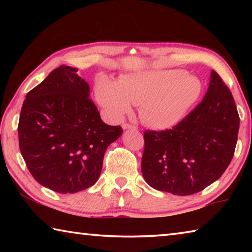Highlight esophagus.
I'll return each mask as SVG.
<instances>
[{"label":"esophagus","mask_w":252,"mask_h":252,"mask_svg":"<svg viewBox=\"0 0 252 252\" xmlns=\"http://www.w3.org/2000/svg\"><path fill=\"white\" fill-rule=\"evenodd\" d=\"M122 127L123 129H136V126H133V125H130V123H123L122 125Z\"/></svg>","instance_id":"1"}]
</instances>
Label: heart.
I'll return each mask as SVG.
<instances>
[{
    "instance_id": "1",
    "label": "heart",
    "mask_w": 252,
    "mask_h": 252,
    "mask_svg": "<svg viewBox=\"0 0 252 252\" xmlns=\"http://www.w3.org/2000/svg\"><path fill=\"white\" fill-rule=\"evenodd\" d=\"M201 92V81L181 69L123 75L119 84L102 79L95 89L97 101L113 119L119 120L130 113L132 104H141L142 121L159 130L177 126Z\"/></svg>"
}]
</instances>
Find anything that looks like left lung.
<instances>
[{
	"instance_id": "left-lung-1",
	"label": "left lung",
	"mask_w": 252,
	"mask_h": 252,
	"mask_svg": "<svg viewBox=\"0 0 252 252\" xmlns=\"http://www.w3.org/2000/svg\"><path fill=\"white\" fill-rule=\"evenodd\" d=\"M239 114L231 91L211 72L203 100L177 126L146 130L141 170L156 190L197 193L222 176L236 149Z\"/></svg>"
}]
</instances>
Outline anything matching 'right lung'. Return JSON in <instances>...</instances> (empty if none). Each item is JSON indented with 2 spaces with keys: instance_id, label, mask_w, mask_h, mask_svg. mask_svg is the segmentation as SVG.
<instances>
[{
  "instance_id": "add662e5",
  "label": "right lung",
  "mask_w": 252,
  "mask_h": 252,
  "mask_svg": "<svg viewBox=\"0 0 252 252\" xmlns=\"http://www.w3.org/2000/svg\"><path fill=\"white\" fill-rule=\"evenodd\" d=\"M78 69L60 65L30 91L19 120V146L35 180L59 193L94 185L106 148L122 134L101 120Z\"/></svg>"
}]
</instances>
